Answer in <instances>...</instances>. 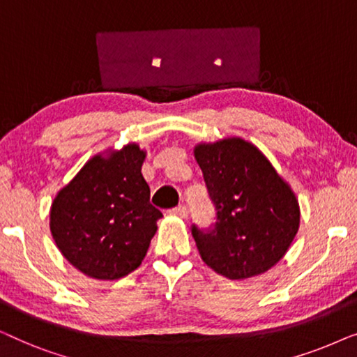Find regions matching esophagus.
<instances>
[{
    "instance_id": "1",
    "label": "esophagus",
    "mask_w": 357,
    "mask_h": 357,
    "mask_svg": "<svg viewBox=\"0 0 357 357\" xmlns=\"http://www.w3.org/2000/svg\"><path fill=\"white\" fill-rule=\"evenodd\" d=\"M170 214L185 219V218H187V214H188V209H187V206H177V208H174L172 211H170Z\"/></svg>"
}]
</instances>
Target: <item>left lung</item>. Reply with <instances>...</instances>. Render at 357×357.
<instances>
[{
    "mask_svg": "<svg viewBox=\"0 0 357 357\" xmlns=\"http://www.w3.org/2000/svg\"><path fill=\"white\" fill-rule=\"evenodd\" d=\"M193 154L218 219L211 231L192 229L202 260L229 280L271 270L299 231L291 185L255 144L237 136L198 143Z\"/></svg>",
    "mask_w": 357,
    "mask_h": 357,
    "instance_id": "8db88e82",
    "label": "left lung"
}]
</instances>
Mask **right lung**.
<instances>
[{"label": "right lung", "mask_w": 357, "mask_h": 357, "mask_svg": "<svg viewBox=\"0 0 357 357\" xmlns=\"http://www.w3.org/2000/svg\"><path fill=\"white\" fill-rule=\"evenodd\" d=\"M144 159L146 151L136 143L105 149L53 198V241L86 276L115 281L144 260L162 218L149 203V185L141 174Z\"/></svg>", "instance_id": "obj_1"}]
</instances>
